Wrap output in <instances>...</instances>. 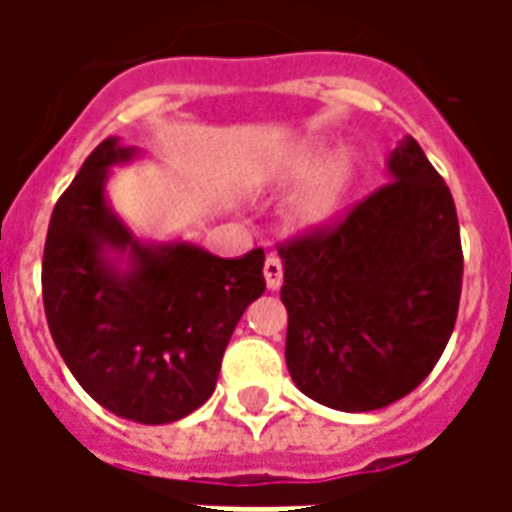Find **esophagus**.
I'll return each instance as SVG.
<instances>
[{"instance_id": "esophagus-1", "label": "esophagus", "mask_w": 512, "mask_h": 512, "mask_svg": "<svg viewBox=\"0 0 512 512\" xmlns=\"http://www.w3.org/2000/svg\"><path fill=\"white\" fill-rule=\"evenodd\" d=\"M263 277H266L268 290L282 288V277H285V268H282V260L277 255H271L263 266Z\"/></svg>"}]
</instances>
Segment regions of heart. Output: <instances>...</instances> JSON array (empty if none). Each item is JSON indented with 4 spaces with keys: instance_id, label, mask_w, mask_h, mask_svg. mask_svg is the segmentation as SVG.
<instances>
[{
    "instance_id": "heart-1",
    "label": "heart",
    "mask_w": 512,
    "mask_h": 512,
    "mask_svg": "<svg viewBox=\"0 0 512 512\" xmlns=\"http://www.w3.org/2000/svg\"><path fill=\"white\" fill-rule=\"evenodd\" d=\"M323 161L321 147H301L296 156L288 161L290 175H307L317 169ZM354 169L348 164V158H334L326 167L315 172L307 186L299 191V197L293 200V219L304 227H315L332 219L337 208L343 205V197L351 186Z\"/></svg>"
}]
</instances>
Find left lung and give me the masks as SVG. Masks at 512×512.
<instances>
[{
    "instance_id": "8db88e82",
    "label": "left lung",
    "mask_w": 512,
    "mask_h": 512,
    "mask_svg": "<svg viewBox=\"0 0 512 512\" xmlns=\"http://www.w3.org/2000/svg\"><path fill=\"white\" fill-rule=\"evenodd\" d=\"M389 175L343 216L277 246L290 378L337 411H376L417 389L458 318L450 189L411 136L392 150Z\"/></svg>"
}]
</instances>
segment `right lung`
I'll use <instances>...</instances> for the list:
<instances>
[{"mask_svg":"<svg viewBox=\"0 0 512 512\" xmlns=\"http://www.w3.org/2000/svg\"><path fill=\"white\" fill-rule=\"evenodd\" d=\"M134 156L104 139L54 205L43 249V307L84 392L117 417L164 425L213 395L224 348L263 296V249L222 260L197 246H145L106 208V169ZM104 248H128L120 275Z\"/></svg>","mask_w":512,"mask_h":512,"instance_id":"1","label":"right lung"}]
</instances>
